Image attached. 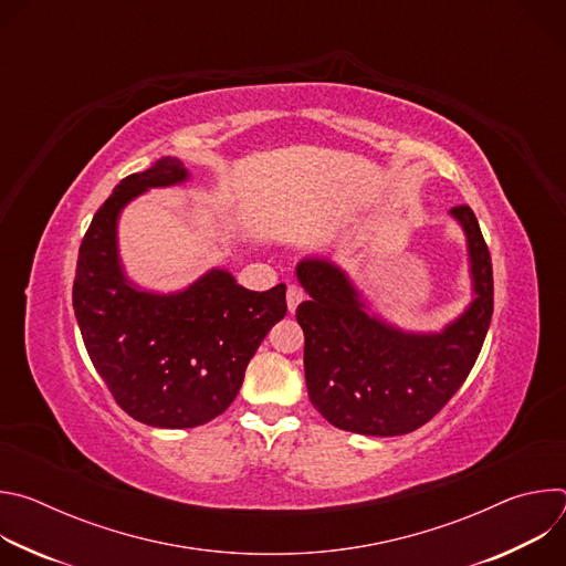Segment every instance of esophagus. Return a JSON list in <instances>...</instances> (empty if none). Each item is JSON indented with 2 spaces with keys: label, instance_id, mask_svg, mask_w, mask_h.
Wrapping results in <instances>:
<instances>
[{
  "label": "esophagus",
  "instance_id": "obj_1",
  "mask_svg": "<svg viewBox=\"0 0 566 566\" xmlns=\"http://www.w3.org/2000/svg\"><path fill=\"white\" fill-rule=\"evenodd\" d=\"M304 300V291L297 286V284H289L286 289V304H289V311L295 313L297 304Z\"/></svg>",
  "mask_w": 566,
  "mask_h": 566
}]
</instances>
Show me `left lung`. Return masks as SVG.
<instances>
[{
  "mask_svg": "<svg viewBox=\"0 0 566 566\" xmlns=\"http://www.w3.org/2000/svg\"><path fill=\"white\" fill-rule=\"evenodd\" d=\"M450 217L468 247L472 300L441 332H406L376 311L345 269L327 258L295 266L308 293L295 311L313 408L332 426L398 437L426 426L468 378L493 317V264L474 212Z\"/></svg>",
  "mask_w": 566,
  "mask_h": 566,
  "instance_id": "left-lung-1",
  "label": "left lung"
}]
</instances>
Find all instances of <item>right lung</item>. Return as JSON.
Listing matches in <instances>:
<instances>
[{"label":"right lung","mask_w":566,"mask_h":566,"mask_svg":"<svg viewBox=\"0 0 566 566\" xmlns=\"http://www.w3.org/2000/svg\"><path fill=\"white\" fill-rule=\"evenodd\" d=\"M190 172L160 156L123 179L94 214L73 280V311L87 354L118 406L151 428H197L228 410L264 336L286 313V286L249 291L210 269L175 293L134 284L118 253L123 208Z\"/></svg>","instance_id":"1"}]
</instances>
